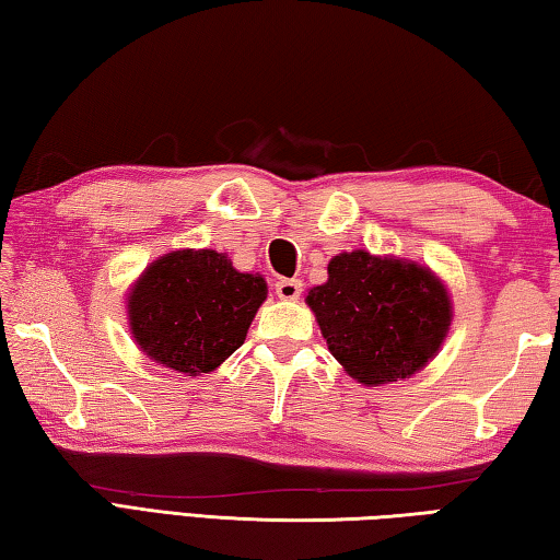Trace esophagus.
Masks as SVG:
<instances>
[{"label":"esophagus","instance_id":"1","mask_svg":"<svg viewBox=\"0 0 560 560\" xmlns=\"http://www.w3.org/2000/svg\"><path fill=\"white\" fill-rule=\"evenodd\" d=\"M276 292H278L280 300H300L302 282L294 280V278H292V280H290V278L278 280V282H276Z\"/></svg>","mask_w":560,"mask_h":560}]
</instances>
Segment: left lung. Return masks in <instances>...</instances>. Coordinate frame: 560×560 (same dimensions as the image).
Here are the masks:
<instances>
[{
	"mask_svg": "<svg viewBox=\"0 0 560 560\" xmlns=\"http://www.w3.org/2000/svg\"><path fill=\"white\" fill-rule=\"evenodd\" d=\"M331 355L368 387L397 383L439 353L451 326V298L434 272L365 250L329 260V280L307 292Z\"/></svg>",
	"mask_w": 560,
	"mask_h": 560,
	"instance_id": "8db88e82",
	"label": "left lung"
}]
</instances>
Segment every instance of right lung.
Wrapping results in <instances>:
<instances>
[{"instance_id": "add662e5", "label": "right lung", "mask_w": 560, "mask_h": 560, "mask_svg": "<svg viewBox=\"0 0 560 560\" xmlns=\"http://www.w3.org/2000/svg\"><path fill=\"white\" fill-rule=\"evenodd\" d=\"M266 298V280L238 272L224 253L185 248L143 270L126 310L133 341L151 361L199 375L214 371L246 341Z\"/></svg>"}]
</instances>
